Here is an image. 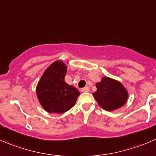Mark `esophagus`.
Here are the masks:
<instances>
[{
  "instance_id": "34e87169",
  "label": "esophagus",
  "mask_w": 156,
  "mask_h": 156,
  "mask_svg": "<svg viewBox=\"0 0 156 156\" xmlns=\"http://www.w3.org/2000/svg\"><path fill=\"white\" fill-rule=\"evenodd\" d=\"M81 91L84 92V93H86V92H89L90 91V88H89V87H84V88L81 89Z\"/></svg>"
}]
</instances>
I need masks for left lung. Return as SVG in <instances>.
<instances>
[{
    "label": "left lung",
    "mask_w": 156,
    "mask_h": 156,
    "mask_svg": "<svg viewBox=\"0 0 156 156\" xmlns=\"http://www.w3.org/2000/svg\"><path fill=\"white\" fill-rule=\"evenodd\" d=\"M96 87L97 90L92 94L100 107L107 111L117 110L127 101L128 90L117 80L103 77L100 82L96 83Z\"/></svg>",
    "instance_id": "1"
}]
</instances>
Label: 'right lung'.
Segmentation results:
<instances>
[{"label":"right lung","instance_id":"obj_1","mask_svg":"<svg viewBox=\"0 0 156 156\" xmlns=\"http://www.w3.org/2000/svg\"><path fill=\"white\" fill-rule=\"evenodd\" d=\"M67 66L61 60L52 62L43 72L36 85L38 101L46 111L63 113L76 103L80 92L65 81Z\"/></svg>","mask_w":156,"mask_h":156}]
</instances>
